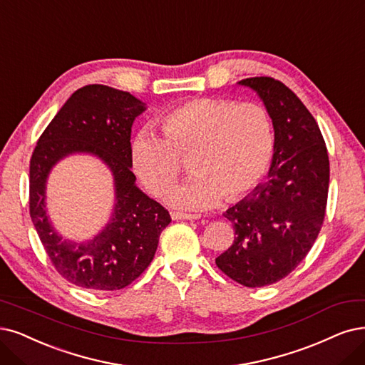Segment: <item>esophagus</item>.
Segmentation results:
<instances>
[{
  "label": "esophagus",
  "mask_w": 365,
  "mask_h": 365,
  "mask_svg": "<svg viewBox=\"0 0 365 365\" xmlns=\"http://www.w3.org/2000/svg\"><path fill=\"white\" fill-rule=\"evenodd\" d=\"M173 220H198L201 215L198 213H183V212H171Z\"/></svg>",
  "instance_id": "esophagus-1"
}]
</instances>
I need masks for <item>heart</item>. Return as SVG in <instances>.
<instances>
[{"label": "heart", "instance_id": "obj_1", "mask_svg": "<svg viewBox=\"0 0 365 365\" xmlns=\"http://www.w3.org/2000/svg\"><path fill=\"white\" fill-rule=\"evenodd\" d=\"M159 125L164 135L145 128L133 138L132 165L147 190L162 195L180 178V158L194 155L195 178L167 195L175 206L205 209L222 198L237 201L271 165L274 126L260 103L197 98L170 108Z\"/></svg>", "mask_w": 365, "mask_h": 365}]
</instances>
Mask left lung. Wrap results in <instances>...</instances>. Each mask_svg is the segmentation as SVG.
Here are the masks:
<instances>
[{
	"mask_svg": "<svg viewBox=\"0 0 365 365\" xmlns=\"http://www.w3.org/2000/svg\"><path fill=\"white\" fill-rule=\"evenodd\" d=\"M239 84L264 102L275 130L274 156L267 180L224 213L235 240L215 262L239 284L263 287L286 278L316 242L325 220L329 158L314 117L287 86L271 76Z\"/></svg>",
	"mask_w": 365,
	"mask_h": 365,
	"instance_id": "8db88e82",
	"label": "left lung"
}]
</instances>
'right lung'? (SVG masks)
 Segmentation results:
<instances>
[{
	"mask_svg": "<svg viewBox=\"0 0 365 365\" xmlns=\"http://www.w3.org/2000/svg\"><path fill=\"white\" fill-rule=\"evenodd\" d=\"M144 103L130 93L102 84L76 90L51 120L30 160V217L56 271L88 290H120L155 257L168 210L135 186L130 130ZM93 153L112 168L116 207L112 221L87 245L63 241L44 210V183L52 165L71 153Z\"/></svg>",
	"mask_w": 365,
	"mask_h": 365,
	"instance_id": "obj_1",
	"label": "right lung"
}]
</instances>
